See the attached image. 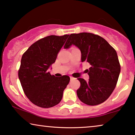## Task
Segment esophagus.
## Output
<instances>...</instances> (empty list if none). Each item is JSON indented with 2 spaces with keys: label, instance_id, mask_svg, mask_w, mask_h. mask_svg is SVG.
<instances>
[{
  "label": "esophagus",
  "instance_id": "obj_1",
  "mask_svg": "<svg viewBox=\"0 0 135 135\" xmlns=\"http://www.w3.org/2000/svg\"><path fill=\"white\" fill-rule=\"evenodd\" d=\"M70 81H72V80H73L74 79H75V78H73V76H70Z\"/></svg>",
  "mask_w": 135,
  "mask_h": 135
}]
</instances>
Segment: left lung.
Listing matches in <instances>:
<instances>
[{"mask_svg":"<svg viewBox=\"0 0 135 135\" xmlns=\"http://www.w3.org/2000/svg\"><path fill=\"white\" fill-rule=\"evenodd\" d=\"M72 45L80 49L81 61L90 65L86 70L89 81L78 78L81 86L77 95L87 105L101 104L111 95L118 81L120 65L116 51L103 38L87 32L70 34L64 47Z\"/></svg>","mask_w":135,"mask_h":135,"instance_id":"left-lung-1","label":"left lung"}]
</instances>
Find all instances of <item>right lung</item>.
<instances>
[{
	"label": "right lung",
	"instance_id": "1",
	"mask_svg": "<svg viewBox=\"0 0 135 135\" xmlns=\"http://www.w3.org/2000/svg\"><path fill=\"white\" fill-rule=\"evenodd\" d=\"M68 36L43 38L33 43L22 55L19 79L26 97L39 107L48 108L59 103L70 82L68 76L58 78L48 71Z\"/></svg>",
	"mask_w": 135,
	"mask_h": 135
}]
</instances>
